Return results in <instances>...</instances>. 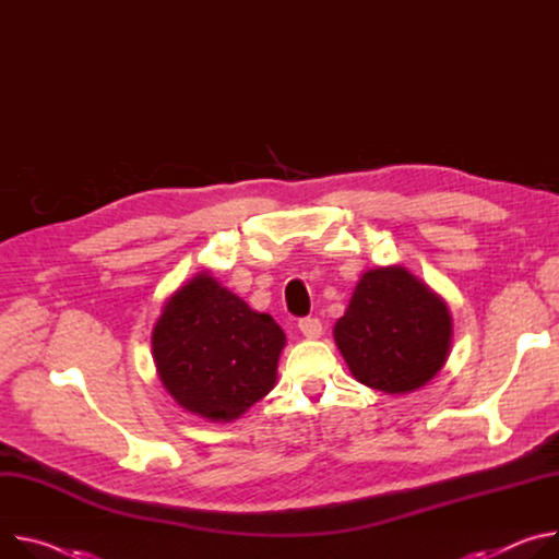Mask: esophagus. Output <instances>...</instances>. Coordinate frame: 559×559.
<instances>
[{"instance_id": "1", "label": "esophagus", "mask_w": 559, "mask_h": 559, "mask_svg": "<svg viewBox=\"0 0 559 559\" xmlns=\"http://www.w3.org/2000/svg\"><path fill=\"white\" fill-rule=\"evenodd\" d=\"M297 326H299L301 335L308 337V340H318L322 335V331H324L322 322L318 318H301Z\"/></svg>"}]
</instances>
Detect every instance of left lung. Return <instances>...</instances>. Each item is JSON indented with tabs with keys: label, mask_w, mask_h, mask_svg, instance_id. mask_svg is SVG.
<instances>
[{
	"label": "left lung",
	"mask_w": 559,
	"mask_h": 559,
	"mask_svg": "<svg viewBox=\"0 0 559 559\" xmlns=\"http://www.w3.org/2000/svg\"><path fill=\"white\" fill-rule=\"evenodd\" d=\"M333 333L357 382L411 393L440 373L453 326L440 297L402 266H389L361 275Z\"/></svg>",
	"instance_id": "left-lung-1"
}]
</instances>
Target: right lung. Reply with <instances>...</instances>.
<instances>
[{
	"mask_svg": "<svg viewBox=\"0 0 559 559\" xmlns=\"http://www.w3.org/2000/svg\"><path fill=\"white\" fill-rule=\"evenodd\" d=\"M284 333L209 273L195 275L164 306L153 331L162 384L186 411L230 421L277 380Z\"/></svg>",
	"mask_w": 559,
	"mask_h": 559,
	"instance_id": "right-lung-1",
	"label": "right lung"
}]
</instances>
